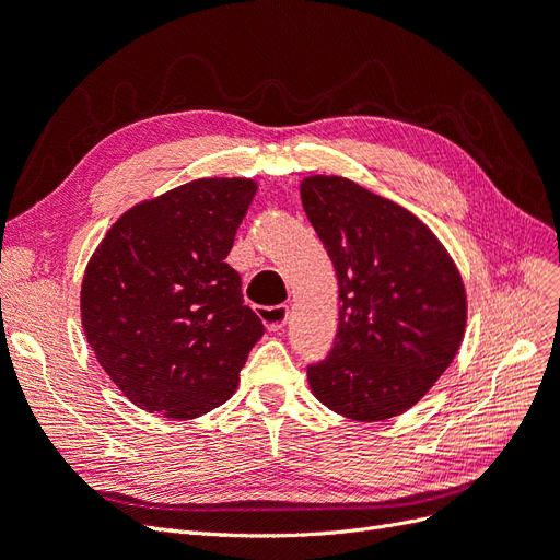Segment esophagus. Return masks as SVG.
<instances>
[{"label":"esophagus","instance_id":"obj_1","mask_svg":"<svg viewBox=\"0 0 560 560\" xmlns=\"http://www.w3.org/2000/svg\"><path fill=\"white\" fill-rule=\"evenodd\" d=\"M257 313L266 322L268 331H280L287 325V317H290V306H284V303H280V306H259Z\"/></svg>","mask_w":560,"mask_h":560}]
</instances>
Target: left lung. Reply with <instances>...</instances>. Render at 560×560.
Segmentation results:
<instances>
[{
  "instance_id": "1",
  "label": "left lung",
  "mask_w": 560,
  "mask_h": 560,
  "mask_svg": "<svg viewBox=\"0 0 560 560\" xmlns=\"http://www.w3.org/2000/svg\"><path fill=\"white\" fill-rule=\"evenodd\" d=\"M301 202L338 278L334 348L308 366L331 411L378 422L411 409L463 343L467 296L436 235L346 177L301 182Z\"/></svg>"
}]
</instances>
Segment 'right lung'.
I'll use <instances>...</instances> for the list:
<instances>
[{
  "label": "right lung",
  "mask_w": 560,
  "mask_h": 560,
  "mask_svg": "<svg viewBox=\"0 0 560 560\" xmlns=\"http://www.w3.org/2000/svg\"><path fill=\"white\" fill-rule=\"evenodd\" d=\"M257 194L243 177L186 182L130 208L81 282L95 358L140 409L189 420L222 406L264 336L226 264Z\"/></svg>",
  "instance_id": "right-lung-1"
}]
</instances>
